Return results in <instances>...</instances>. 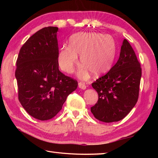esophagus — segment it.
<instances>
[{"instance_id": "34e87169", "label": "esophagus", "mask_w": 158, "mask_h": 158, "mask_svg": "<svg viewBox=\"0 0 158 158\" xmlns=\"http://www.w3.org/2000/svg\"><path fill=\"white\" fill-rule=\"evenodd\" d=\"M78 86H79V88H80V89H83V90L85 89V88H86V85H85L84 83H83V82H79L78 84Z\"/></svg>"}]
</instances>
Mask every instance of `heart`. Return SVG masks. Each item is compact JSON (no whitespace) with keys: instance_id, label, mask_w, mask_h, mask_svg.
Listing matches in <instances>:
<instances>
[{"instance_id":"heart-1","label":"heart","mask_w":158,"mask_h":158,"mask_svg":"<svg viewBox=\"0 0 158 158\" xmlns=\"http://www.w3.org/2000/svg\"><path fill=\"white\" fill-rule=\"evenodd\" d=\"M116 53L113 37L98 33H79L69 39V46H64L58 56L60 69L66 73H73L78 63V55L83 65L77 74L88 79L91 73L99 77L110 70Z\"/></svg>"}]
</instances>
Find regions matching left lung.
I'll use <instances>...</instances> for the list:
<instances>
[{"label":"left lung","instance_id":"obj_1","mask_svg":"<svg viewBox=\"0 0 158 158\" xmlns=\"http://www.w3.org/2000/svg\"><path fill=\"white\" fill-rule=\"evenodd\" d=\"M141 68L132 46L124 39L117 63L105 75L92 84L98 93L90 108L95 118L105 123L121 121L138 100Z\"/></svg>","mask_w":158,"mask_h":158}]
</instances>
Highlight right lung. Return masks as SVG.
Masks as SVG:
<instances>
[{"label":"right lung","instance_id":"add662e5","mask_svg":"<svg viewBox=\"0 0 158 158\" xmlns=\"http://www.w3.org/2000/svg\"><path fill=\"white\" fill-rule=\"evenodd\" d=\"M58 27L36 32L19 51L15 77L21 105L31 116L40 121L54 117L78 82L58 69Z\"/></svg>","mask_w":158,"mask_h":158}]
</instances>
